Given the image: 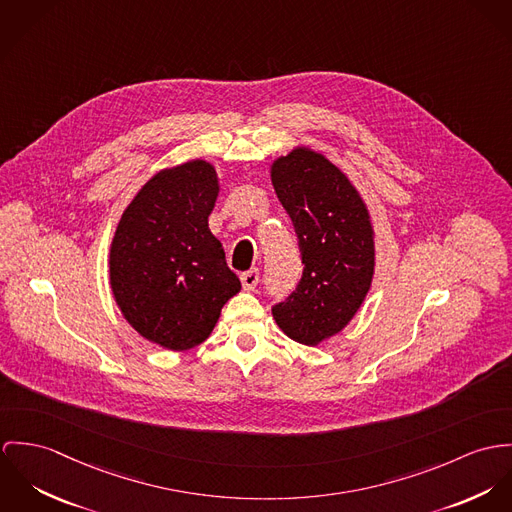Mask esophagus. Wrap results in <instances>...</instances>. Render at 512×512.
<instances>
[{"instance_id": "obj_1", "label": "esophagus", "mask_w": 512, "mask_h": 512, "mask_svg": "<svg viewBox=\"0 0 512 512\" xmlns=\"http://www.w3.org/2000/svg\"><path fill=\"white\" fill-rule=\"evenodd\" d=\"M241 284L245 290H253L257 284H259V271L257 269H251V271H245L241 275Z\"/></svg>"}]
</instances>
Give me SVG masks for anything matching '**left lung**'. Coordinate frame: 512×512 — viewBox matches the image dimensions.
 <instances>
[{
    "label": "left lung",
    "mask_w": 512,
    "mask_h": 512,
    "mask_svg": "<svg viewBox=\"0 0 512 512\" xmlns=\"http://www.w3.org/2000/svg\"><path fill=\"white\" fill-rule=\"evenodd\" d=\"M271 182L302 253V279L273 308L290 340L320 345L338 336L375 277V229L359 190L324 153L296 145L271 163Z\"/></svg>",
    "instance_id": "8db88e82"
}]
</instances>
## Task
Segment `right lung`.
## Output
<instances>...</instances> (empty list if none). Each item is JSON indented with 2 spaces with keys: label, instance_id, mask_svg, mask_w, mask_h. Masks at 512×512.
Segmentation results:
<instances>
[{
  "label": "right lung",
  "instance_id": "obj_1",
  "mask_svg": "<svg viewBox=\"0 0 512 512\" xmlns=\"http://www.w3.org/2000/svg\"><path fill=\"white\" fill-rule=\"evenodd\" d=\"M220 176L204 159L153 174L123 210L110 245V286L145 340L186 351L208 340L241 290L208 218Z\"/></svg>",
  "mask_w": 512,
  "mask_h": 512
}]
</instances>
